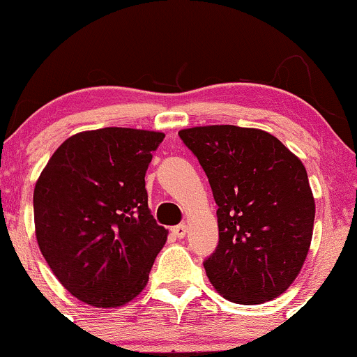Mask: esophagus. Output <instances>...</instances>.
<instances>
[{
	"instance_id": "1",
	"label": "esophagus",
	"mask_w": 357,
	"mask_h": 357,
	"mask_svg": "<svg viewBox=\"0 0 357 357\" xmlns=\"http://www.w3.org/2000/svg\"><path fill=\"white\" fill-rule=\"evenodd\" d=\"M170 232H172L177 238H183L187 236V226H185V224H178V226L170 229Z\"/></svg>"
}]
</instances>
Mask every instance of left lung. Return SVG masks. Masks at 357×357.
Segmentation results:
<instances>
[{
  "mask_svg": "<svg viewBox=\"0 0 357 357\" xmlns=\"http://www.w3.org/2000/svg\"><path fill=\"white\" fill-rule=\"evenodd\" d=\"M178 136L197 155L218 204L219 242L203 261L214 289L245 305L275 299L299 275L314 232L304 164L263 130L211 125Z\"/></svg>",
  "mask_w": 357,
  "mask_h": 357,
  "instance_id": "obj_1",
  "label": "left lung"
}]
</instances>
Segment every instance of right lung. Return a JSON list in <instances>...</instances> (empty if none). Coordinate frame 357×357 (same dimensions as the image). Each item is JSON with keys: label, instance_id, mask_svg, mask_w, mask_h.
I'll return each instance as SVG.
<instances>
[{"label": "right lung", "instance_id": "add662e5", "mask_svg": "<svg viewBox=\"0 0 357 357\" xmlns=\"http://www.w3.org/2000/svg\"><path fill=\"white\" fill-rule=\"evenodd\" d=\"M164 133L100 128L68 138L33 190L38 247L58 281L94 307H120L148 284L167 231L144 175Z\"/></svg>", "mask_w": 357, "mask_h": 357}]
</instances>
